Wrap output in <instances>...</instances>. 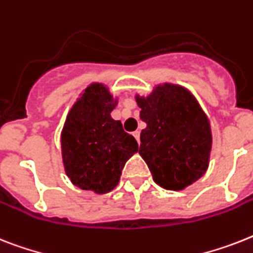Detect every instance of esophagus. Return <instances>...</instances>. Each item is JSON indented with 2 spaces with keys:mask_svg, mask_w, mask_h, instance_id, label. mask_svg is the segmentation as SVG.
Segmentation results:
<instances>
[{
  "mask_svg": "<svg viewBox=\"0 0 253 253\" xmlns=\"http://www.w3.org/2000/svg\"><path fill=\"white\" fill-rule=\"evenodd\" d=\"M132 135H133V137H135V139L137 140V143H139V141H140V131H139V130L133 131Z\"/></svg>",
  "mask_w": 253,
  "mask_h": 253,
  "instance_id": "1",
  "label": "esophagus"
}]
</instances>
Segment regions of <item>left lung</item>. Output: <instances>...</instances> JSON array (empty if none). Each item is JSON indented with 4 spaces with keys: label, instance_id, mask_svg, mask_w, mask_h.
Masks as SVG:
<instances>
[{
    "label": "left lung",
    "instance_id": "1",
    "mask_svg": "<svg viewBox=\"0 0 253 253\" xmlns=\"http://www.w3.org/2000/svg\"><path fill=\"white\" fill-rule=\"evenodd\" d=\"M136 101L147 123L139 153L153 180L174 191L196 182L208 168L212 147L209 121L196 98L179 85L164 84Z\"/></svg>",
    "mask_w": 253,
    "mask_h": 253
}]
</instances>
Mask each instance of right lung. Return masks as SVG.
Wrapping results in <instances>:
<instances>
[{
  "mask_svg": "<svg viewBox=\"0 0 253 253\" xmlns=\"http://www.w3.org/2000/svg\"><path fill=\"white\" fill-rule=\"evenodd\" d=\"M116 106L102 84H92L70 110L61 144L65 170L82 190L106 194L118 184L126 161L137 152L135 137L110 112Z\"/></svg>",
  "mask_w": 253,
  "mask_h": 253,
  "instance_id": "add662e5",
  "label": "right lung"
}]
</instances>
